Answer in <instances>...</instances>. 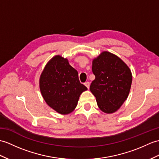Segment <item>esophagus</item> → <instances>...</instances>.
<instances>
[{
    "mask_svg": "<svg viewBox=\"0 0 159 159\" xmlns=\"http://www.w3.org/2000/svg\"><path fill=\"white\" fill-rule=\"evenodd\" d=\"M84 85H85L88 89H89V86H90V83L89 82H85L84 83Z\"/></svg>",
    "mask_w": 159,
    "mask_h": 159,
    "instance_id": "1",
    "label": "esophagus"
}]
</instances>
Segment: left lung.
Instances as JSON below:
<instances>
[{
	"instance_id": "1",
	"label": "left lung",
	"mask_w": 159,
	"mask_h": 159,
	"mask_svg": "<svg viewBox=\"0 0 159 159\" xmlns=\"http://www.w3.org/2000/svg\"><path fill=\"white\" fill-rule=\"evenodd\" d=\"M95 76L90 90L98 106L105 113L116 112L126 100L132 82L130 69L119 57L104 51L93 61Z\"/></svg>"
}]
</instances>
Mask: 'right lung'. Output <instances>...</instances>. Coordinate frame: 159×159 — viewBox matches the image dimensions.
<instances>
[{
	"instance_id": "1",
	"label": "right lung",
	"mask_w": 159,
	"mask_h": 159,
	"mask_svg": "<svg viewBox=\"0 0 159 159\" xmlns=\"http://www.w3.org/2000/svg\"><path fill=\"white\" fill-rule=\"evenodd\" d=\"M40 89L47 104L60 114L73 111L80 95L87 88L81 84L78 72L60 55L48 62L40 75Z\"/></svg>"
}]
</instances>
